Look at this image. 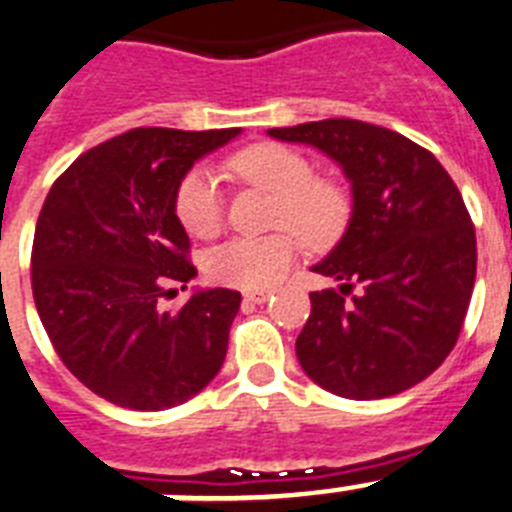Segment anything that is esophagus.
Segmentation results:
<instances>
[{
	"mask_svg": "<svg viewBox=\"0 0 512 512\" xmlns=\"http://www.w3.org/2000/svg\"><path fill=\"white\" fill-rule=\"evenodd\" d=\"M273 296L270 288H255V291H244V299L252 301V304H262V301H268Z\"/></svg>",
	"mask_w": 512,
	"mask_h": 512,
	"instance_id": "esophagus-1",
	"label": "esophagus"
}]
</instances>
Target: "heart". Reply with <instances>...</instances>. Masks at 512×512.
Segmentation results:
<instances>
[{
    "label": "heart",
    "instance_id": "heart-1",
    "mask_svg": "<svg viewBox=\"0 0 512 512\" xmlns=\"http://www.w3.org/2000/svg\"><path fill=\"white\" fill-rule=\"evenodd\" d=\"M231 175L275 195L273 224L293 231L306 247H327L340 237L348 221V195L340 185L314 177L299 151L281 144H255L229 159ZM175 213L193 237H213L221 226L224 201L216 177L193 170L182 177L175 195ZM296 244L291 234L231 237L208 250L203 268L208 278L224 286L260 288L275 281L293 262Z\"/></svg>",
    "mask_w": 512,
    "mask_h": 512
}]
</instances>
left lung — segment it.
Returning <instances> with one entry per match:
<instances>
[{"mask_svg":"<svg viewBox=\"0 0 512 512\" xmlns=\"http://www.w3.org/2000/svg\"><path fill=\"white\" fill-rule=\"evenodd\" d=\"M268 136L322 151L353 195L340 242L311 265L340 291L311 293L296 340L304 373L345 399L394 397L428 379L459 340L477 275L459 188L428 149L373 123L330 118Z\"/></svg>","mask_w":512,"mask_h":512,"instance_id":"1","label":"left lung"}]
</instances>
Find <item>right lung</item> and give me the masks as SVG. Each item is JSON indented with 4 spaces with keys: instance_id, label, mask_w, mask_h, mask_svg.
I'll return each mask as SVG.
<instances>
[{
    "instance_id": "right-lung-1",
    "label": "right lung",
    "mask_w": 512,
    "mask_h": 512,
    "mask_svg": "<svg viewBox=\"0 0 512 512\" xmlns=\"http://www.w3.org/2000/svg\"><path fill=\"white\" fill-rule=\"evenodd\" d=\"M242 128H136L95 146L53 182L33 239V299L53 348L87 389L118 407L188 402L221 371L242 293L188 288V234L175 213L182 177Z\"/></svg>"
}]
</instances>
